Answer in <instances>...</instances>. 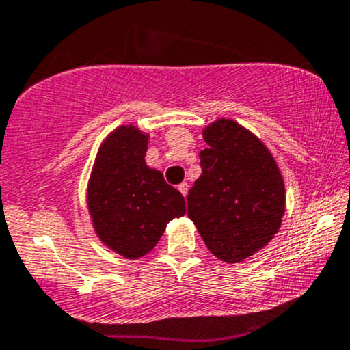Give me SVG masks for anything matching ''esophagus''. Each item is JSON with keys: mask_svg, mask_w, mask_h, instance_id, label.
I'll use <instances>...</instances> for the list:
<instances>
[{"mask_svg": "<svg viewBox=\"0 0 350 350\" xmlns=\"http://www.w3.org/2000/svg\"><path fill=\"white\" fill-rule=\"evenodd\" d=\"M178 189H179V193L183 194V196H186L187 189H189V185H187V183H181V185L178 186Z\"/></svg>", "mask_w": 350, "mask_h": 350, "instance_id": "1", "label": "esophagus"}]
</instances>
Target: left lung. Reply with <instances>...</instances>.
Here are the masks:
<instances>
[{
    "instance_id": "left-lung-1",
    "label": "left lung",
    "mask_w": 350,
    "mask_h": 350,
    "mask_svg": "<svg viewBox=\"0 0 350 350\" xmlns=\"http://www.w3.org/2000/svg\"><path fill=\"white\" fill-rule=\"evenodd\" d=\"M203 137V172L187 194V216L216 258L241 263L280 230L282 172L267 146L234 120H215Z\"/></svg>"
}]
</instances>
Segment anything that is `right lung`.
Instances as JSON below:
<instances>
[{
	"label": "right lung",
	"mask_w": 350,
	"mask_h": 350,
	"mask_svg": "<svg viewBox=\"0 0 350 350\" xmlns=\"http://www.w3.org/2000/svg\"><path fill=\"white\" fill-rule=\"evenodd\" d=\"M149 134L120 126L98 147L87 186V206L98 240L137 260L163 237L165 224L186 213L185 196L146 164Z\"/></svg>",
	"instance_id": "right-lung-1"
}]
</instances>
